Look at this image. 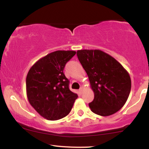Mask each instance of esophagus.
<instances>
[{
  "label": "esophagus",
  "instance_id": "esophagus-1",
  "mask_svg": "<svg viewBox=\"0 0 149 149\" xmlns=\"http://www.w3.org/2000/svg\"><path fill=\"white\" fill-rule=\"evenodd\" d=\"M79 93H83V87H81V88L79 89Z\"/></svg>",
  "mask_w": 149,
  "mask_h": 149
}]
</instances>
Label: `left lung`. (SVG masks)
<instances>
[{
	"mask_svg": "<svg viewBox=\"0 0 149 149\" xmlns=\"http://www.w3.org/2000/svg\"><path fill=\"white\" fill-rule=\"evenodd\" d=\"M77 55L94 93V99L89 104L91 111L104 117L119 111L131 91L127 71L113 57L101 50H78Z\"/></svg>",
	"mask_w": 149,
	"mask_h": 149,
	"instance_id": "obj_1",
	"label": "left lung"
}]
</instances>
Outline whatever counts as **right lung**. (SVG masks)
<instances>
[{
  "mask_svg": "<svg viewBox=\"0 0 149 149\" xmlns=\"http://www.w3.org/2000/svg\"><path fill=\"white\" fill-rule=\"evenodd\" d=\"M75 51L58 50L39 59L26 77V95L30 105L45 119L55 121L70 113L78 95L69 89L63 72Z\"/></svg>",
  "mask_w": 149,
  "mask_h": 149,
  "instance_id": "1",
  "label": "right lung"
}]
</instances>
